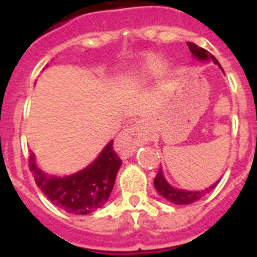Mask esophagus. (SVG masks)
Segmentation results:
<instances>
[{"label": "esophagus", "mask_w": 257, "mask_h": 257, "mask_svg": "<svg viewBox=\"0 0 257 257\" xmlns=\"http://www.w3.org/2000/svg\"><path fill=\"white\" fill-rule=\"evenodd\" d=\"M145 140H147V136H145L143 122L135 120L121 132L117 141L125 152H132Z\"/></svg>", "instance_id": "obj_1"}]
</instances>
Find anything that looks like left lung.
Instances as JSON below:
<instances>
[{
	"mask_svg": "<svg viewBox=\"0 0 257 257\" xmlns=\"http://www.w3.org/2000/svg\"><path fill=\"white\" fill-rule=\"evenodd\" d=\"M187 45L188 48H189V50H191V53L193 54L196 58H199L201 61H204V60H211V61L215 62L216 65L220 66L219 61H217L208 50L203 49V48H200V46L195 45V44H192V42H188ZM220 68H221V66H220ZM216 184H213V185H211L209 188H207V191L189 192L181 191V189H175L173 187H171V185L165 181L161 169H159L156 177H155V188L157 189V192H159L163 197H165V199L168 200V201H171V203L173 204H177V205H188V204L195 203V201H197V200H200L201 197H204V196L207 195L208 192H211L212 189L216 187Z\"/></svg>",
	"mask_w": 257,
	"mask_h": 257,
	"instance_id": "left-lung-1",
	"label": "left lung"
}]
</instances>
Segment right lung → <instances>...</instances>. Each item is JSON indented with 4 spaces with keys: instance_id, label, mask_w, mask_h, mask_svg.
Masks as SVG:
<instances>
[{
    "instance_id": "obj_1",
    "label": "right lung",
    "mask_w": 257,
    "mask_h": 257,
    "mask_svg": "<svg viewBox=\"0 0 257 257\" xmlns=\"http://www.w3.org/2000/svg\"><path fill=\"white\" fill-rule=\"evenodd\" d=\"M29 169L37 187L57 207L74 215H86L101 208L109 199L121 160L110 141L100 156L85 169L66 177L46 176L29 156Z\"/></svg>"
}]
</instances>
